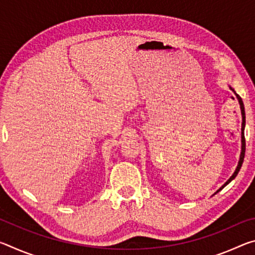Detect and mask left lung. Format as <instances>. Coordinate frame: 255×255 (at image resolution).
Masks as SVG:
<instances>
[{"instance_id": "obj_1", "label": "left lung", "mask_w": 255, "mask_h": 255, "mask_svg": "<svg viewBox=\"0 0 255 255\" xmlns=\"http://www.w3.org/2000/svg\"><path fill=\"white\" fill-rule=\"evenodd\" d=\"M228 88H230L233 92H234V94L236 96V98H237V100H239V103H240V108H241V114H242V135H241V143H242V146H241V155H240V159H239V164H237V166H236V169H235V172L234 173H233V175L231 176L230 179H228L225 183H224L221 188H219L217 191H216L215 193H217V192H219L221 191V190L224 188V187H226V185L231 182V181H233L234 180L235 178H236V175L239 174V172H240V170H241V166H242V164H243V161H244V156H245V137H244V128H245V110H244V105H243V101H242V99H241V97L239 96V94H237L236 92H235V90L232 88L231 85H228Z\"/></svg>"}]
</instances>
